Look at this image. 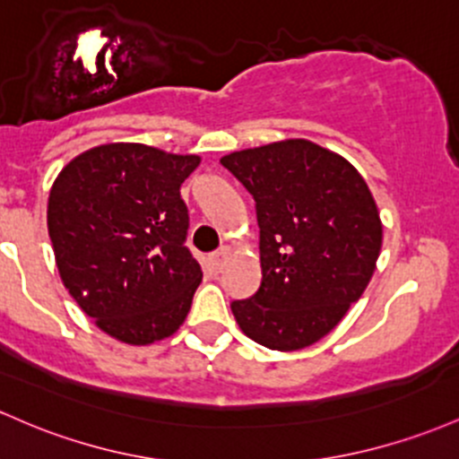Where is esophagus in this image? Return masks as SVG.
<instances>
[{
	"label": "esophagus",
	"instance_id": "esophagus-1",
	"mask_svg": "<svg viewBox=\"0 0 459 459\" xmlns=\"http://www.w3.org/2000/svg\"><path fill=\"white\" fill-rule=\"evenodd\" d=\"M226 259H229V248H221L218 253H211L206 256V264H209V268L213 272H221L226 265Z\"/></svg>",
	"mask_w": 459,
	"mask_h": 459
}]
</instances>
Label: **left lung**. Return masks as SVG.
Here are the masks:
<instances>
[{"label":"left lung","mask_w":459,"mask_h":459,"mask_svg":"<svg viewBox=\"0 0 459 459\" xmlns=\"http://www.w3.org/2000/svg\"><path fill=\"white\" fill-rule=\"evenodd\" d=\"M253 194L261 285L235 320L270 351H300L340 325L368 287L384 224L364 176L342 154L283 139L221 156Z\"/></svg>","instance_id":"obj_1"}]
</instances>
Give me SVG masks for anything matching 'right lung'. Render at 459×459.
<instances>
[{"mask_svg": "<svg viewBox=\"0 0 459 459\" xmlns=\"http://www.w3.org/2000/svg\"><path fill=\"white\" fill-rule=\"evenodd\" d=\"M198 154L104 143L69 160L48 198L60 281L95 326L145 346L180 329L203 270L185 246L180 185Z\"/></svg>", "mask_w": 459, "mask_h": 459, "instance_id": "1", "label": "right lung"}]
</instances>
